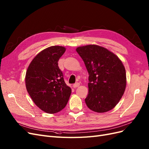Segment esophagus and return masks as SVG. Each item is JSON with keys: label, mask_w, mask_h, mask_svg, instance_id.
Returning <instances> with one entry per match:
<instances>
[{"label": "esophagus", "mask_w": 149, "mask_h": 149, "mask_svg": "<svg viewBox=\"0 0 149 149\" xmlns=\"http://www.w3.org/2000/svg\"><path fill=\"white\" fill-rule=\"evenodd\" d=\"M79 85H80V84H79V83H74V84L73 85V86L74 88H76L78 87Z\"/></svg>", "instance_id": "1"}]
</instances>
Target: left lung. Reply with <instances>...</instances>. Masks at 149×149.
I'll return each instance as SVG.
<instances>
[{
    "mask_svg": "<svg viewBox=\"0 0 149 149\" xmlns=\"http://www.w3.org/2000/svg\"><path fill=\"white\" fill-rule=\"evenodd\" d=\"M76 50L89 73L87 106L100 113L112 109L123 97L127 83L123 63L114 53L96 45L79 47Z\"/></svg>",
    "mask_w": 149,
    "mask_h": 149,
    "instance_id": "obj_1",
    "label": "left lung"
}]
</instances>
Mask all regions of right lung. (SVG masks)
<instances>
[{
	"label": "right lung",
	"mask_w": 149,
	"mask_h": 149,
	"mask_svg": "<svg viewBox=\"0 0 149 149\" xmlns=\"http://www.w3.org/2000/svg\"><path fill=\"white\" fill-rule=\"evenodd\" d=\"M65 51L62 46L43 49L31 61L26 72L25 86L30 96L36 106L48 114L63 109L71 93L58 66Z\"/></svg>",
	"instance_id": "add662e5"
}]
</instances>
